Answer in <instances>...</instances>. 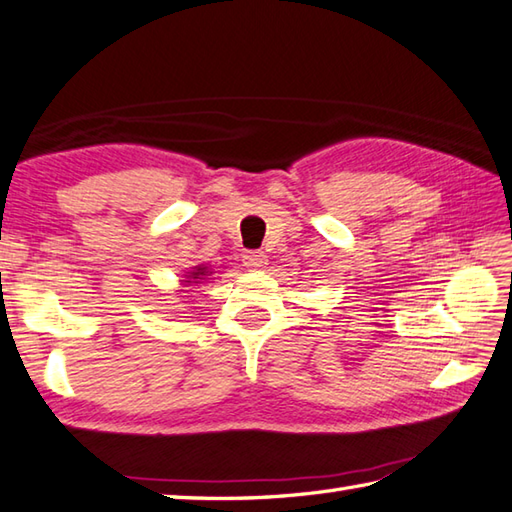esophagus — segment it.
Wrapping results in <instances>:
<instances>
[{
	"mask_svg": "<svg viewBox=\"0 0 512 512\" xmlns=\"http://www.w3.org/2000/svg\"><path fill=\"white\" fill-rule=\"evenodd\" d=\"M243 265L252 271L263 269L267 265V254L265 252H245L243 254Z\"/></svg>",
	"mask_w": 512,
	"mask_h": 512,
	"instance_id": "34e87169",
	"label": "esophagus"
}]
</instances>
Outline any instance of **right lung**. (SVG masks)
<instances>
[{
    "instance_id": "obj_1",
    "label": "right lung",
    "mask_w": 512,
    "mask_h": 512,
    "mask_svg": "<svg viewBox=\"0 0 512 512\" xmlns=\"http://www.w3.org/2000/svg\"><path fill=\"white\" fill-rule=\"evenodd\" d=\"M207 276H212V271L203 265H196L192 271H187V280H183V283H201Z\"/></svg>"
}]
</instances>
